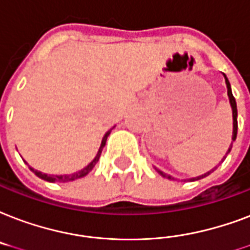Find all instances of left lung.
<instances>
[{"mask_svg": "<svg viewBox=\"0 0 250 250\" xmlns=\"http://www.w3.org/2000/svg\"><path fill=\"white\" fill-rule=\"evenodd\" d=\"M224 75V79H226V84H227V94H228V98H229V103H231V107H232V117H233V131H232V143H233V141L236 139V135H237V105H236V100L235 98H233V95H232V90H231V84H229V81H228V78L226 77V74ZM232 143H231V146H229V148H228V151L227 154L229 151H231V148H232ZM226 158V156H224ZM223 162V160H222ZM218 167L215 168H212L211 171H208L206 172L205 175H201V176H197V177H193V179H189L190 181H194V180H199V179H204V177H206V176H208L211 172H214ZM156 171L159 172L160 175L163 176V177H167V179H173V177H171V176H168L166 175L164 172L159 171V169H156Z\"/></svg>", "mask_w": 250, "mask_h": 250, "instance_id": "left-lung-1", "label": "left lung"}]
</instances>
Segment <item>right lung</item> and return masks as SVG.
Listing matches in <instances>:
<instances>
[{
    "label": "right lung",
    "mask_w": 250,
    "mask_h": 250,
    "mask_svg": "<svg viewBox=\"0 0 250 250\" xmlns=\"http://www.w3.org/2000/svg\"><path fill=\"white\" fill-rule=\"evenodd\" d=\"M109 133H111V130L107 131L105 133V135L103 137V141H102V145H100V147H99V151L98 154H96V156L94 158V160L91 162L88 166H86V167L83 168V169H81V171L78 172H75V173H71V175H46V173H42V172H39L36 171V169H34V168H31L30 169L32 172H34L35 175L38 176V177H40V179L42 180H45V181H49V183H67V181H74V180L77 179H81V177H84V176L88 173V172L92 169V168L95 167V164L98 163V160L99 158H100V155H102V151H103V147L105 146V142H107V138H108V135H109Z\"/></svg>",
    "instance_id": "obj_1"
}]
</instances>
